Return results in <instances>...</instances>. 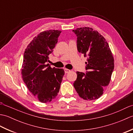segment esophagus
I'll list each match as a JSON object with an SVG mask.
<instances>
[{"mask_svg":"<svg viewBox=\"0 0 133 133\" xmlns=\"http://www.w3.org/2000/svg\"><path fill=\"white\" fill-rule=\"evenodd\" d=\"M64 72H65V73H69V72H70V70H69V69H64Z\"/></svg>","mask_w":133,"mask_h":133,"instance_id":"1","label":"esophagus"}]
</instances>
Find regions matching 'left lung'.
Returning a JSON list of instances; mask_svg holds the SVG:
<instances>
[{
    "label": "left lung",
    "mask_w": 133,
    "mask_h": 133,
    "mask_svg": "<svg viewBox=\"0 0 133 133\" xmlns=\"http://www.w3.org/2000/svg\"><path fill=\"white\" fill-rule=\"evenodd\" d=\"M72 31L77 36L79 52L87 56L86 74L77 71V78L73 85L83 99H97L111 80L114 68L113 55L105 38L97 31L81 27Z\"/></svg>",
    "instance_id": "1"
}]
</instances>
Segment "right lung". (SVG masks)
<instances>
[{
	"label": "right lung",
	"mask_w": 133,
	"mask_h": 133,
	"mask_svg": "<svg viewBox=\"0 0 133 133\" xmlns=\"http://www.w3.org/2000/svg\"><path fill=\"white\" fill-rule=\"evenodd\" d=\"M61 31H44L34 38L25 50L22 78L29 91L42 103L56 98L64 74L62 69L51 68L49 56L57 43Z\"/></svg>",
	"instance_id": "obj_1"
}]
</instances>
